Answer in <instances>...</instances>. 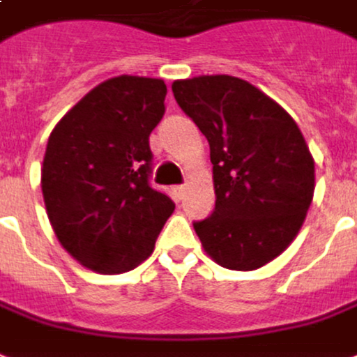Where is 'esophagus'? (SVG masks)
<instances>
[{
	"label": "esophagus",
	"instance_id": "obj_1",
	"mask_svg": "<svg viewBox=\"0 0 357 357\" xmlns=\"http://www.w3.org/2000/svg\"><path fill=\"white\" fill-rule=\"evenodd\" d=\"M173 190H175L176 196L182 197V194H184V190H186V186H184V184H181V186H175V188H173Z\"/></svg>",
	"mask_w": 357,
	"mask_h": 357
}]
</instances>
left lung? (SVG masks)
<instances>
[{"label": "left lung", "instance_id": "left-lung-1", "mask_svg": "<svg viewBox=\"0 0 357 357\" xmlns=\"http://www.w3.org/2000/svg\"><path fill=\"white\" fill-rule=\"evenodd\" d=\"M182 112L209 142L215 209L194 222L213 261L257 270L295 239L314 196L301 129L270 96L232 75L173 83Z\"/></svg>", "mask_w": 357, "mask_h": 357}]
</instances>
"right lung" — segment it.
Returning a JSON list of instances; mask_svg holds the SVG:
<instances>
[{
    "label": "right lung",
    "instance_id": "right-lung-1",
    "mask_svg": "<svg viewBox=\"0 0 357 357\" xmlns=\"http://www.w3.org/2000/svg\"><path fill=\"white\" fill-rule=\"evenodd\" d=\"M161 79L119 75L87 93L47 142L41 190L62 247L100 274L152 255L173 199L152 188L150 132L165 114Z\"/></svg>",
    "mask_w": 357,
    "mask_h": 357
}]
</instances>
